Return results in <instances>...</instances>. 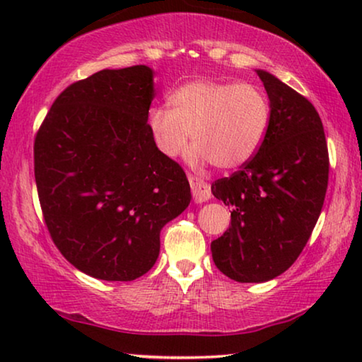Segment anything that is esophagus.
<instances>
[{
    "mask_svg": "<svg viewBox=\"0 0 362 362\" xmlns=\"http://www.w3.org/2000/svg\"><path fill=\"white\" fill-rule=\"evenodd\" d=\"M189 185H191V191H192V197L197 204H202V202L211 199V187L207 182H204L199 177L189 176Z\"/></svg>",
    "mask_w": 362,
    "mask_h": 362,
    "instance_id": "obj_1",
    "label": "esophagus"
}]
</instances>
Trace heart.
Listing matches in <instances>:
<instances>
[{
    "label": "heart",
    "instance_id": "heart-1",
    "mask_svg": "<svg viewBox=\"0 0 362 362\" xmlns=\"http://www.w3.org/2000/svg\"><path fill=\"white\" fill-rule=\"evenodd\" d=\"M170 103L146 113L156 150L166 158L185 153L192 133V165L212 161L234 170L259 153L269 133L270 102L254 83L191 81L171 93Z\"/></svg>",
    "mask_w": 362,
    "mask_h": 362
}]
</instances>
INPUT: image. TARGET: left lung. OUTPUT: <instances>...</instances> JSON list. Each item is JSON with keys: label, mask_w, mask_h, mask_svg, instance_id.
Returning <instances> with one entry per match:
<instances>
[{"label": "left lung", "mask_w": 362, "mask_h": 362, "mask_svg": "<svg viewBox=\"0 0 362 362\" xmlns=\"http://www.w3.org/2000/svg\"><path fill=\"white\" fill-rule=\"evenodd\" d=\"M270 102L264 145L230 177L211 186L232 206L230 226L211 252L217 269L240 284H262L288 270L308 242L328 187L323 123L303 95L257 69Z\"/></svg>", "instance_id": "8db88e82"}]
</instances>
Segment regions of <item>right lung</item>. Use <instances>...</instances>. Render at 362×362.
<instances>
[{
    "mask_svg": "<svg viewBox=\"0 0 362 362\" xmlns=\"http://www.w3.org/2000/svg\"><path fill=\"white\" fill-rule=\"evenodd\" d=\"M148 66L103 69L69 86L34 141V176L54 244L77 270L107 281L145 275L160 234L191 202L182 168L146 125Z\"/></svg>",
    "mask_w": 362,
    "mask_h": 362,
    "instance_id": "add662e5",
    "label": "right lung"
}]
</instances>
